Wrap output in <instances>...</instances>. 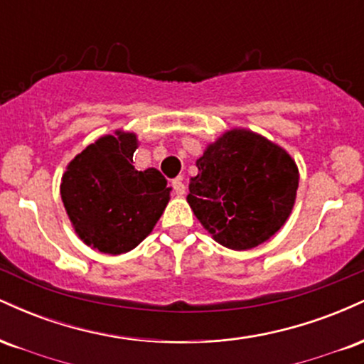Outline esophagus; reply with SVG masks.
Segmentation results:
<instances>
[{"instance_id":"esophagus-1","label":"esophagus","mask_w":364,"mask_h":364,"mask_svg":"<svg viewBox=\"0 0 364 364\" xmlns=\"http://www.w3.org/2000/svg\"><path fill=\"white\" fill-rule=\"evenodd\" d=\"M173 188H174V191H176L178 196H183V195L186 193V186H185V183H183L181 178L174 179V181H173Z\"/></svg>"}]
</instances>
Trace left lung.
Returning a JSON list of instances; mask_svg holds the SVG:
<instances>
[{"instance_id": "left-lung-1", "label": "left lung", "mask_w": 364, "mask_h": 364, "mask_svg": "<svg viewBox=\"0 0 364 364\" xmlns=\"http://www.w3.org/2000/svg\"><path fill=\"white\" fill-rule=\"evenodd\" d=\"M186 200L219 245L236 252L265 243L286 224L299 171L277 144L246 128L223 133L196 159Z\"/></svg>"}]
</instances>
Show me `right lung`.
<instances>
[{
    "mask_svg": "<svg viewBox=\"0 0 364 364\" xmlns=\"http://www.w3.org/2000/svg\"><path fill=\"white\" fill-rule=\"evenodd\" d=\"M135 133L116 129L82 150L66 166L61 200L75 232L90 248L121 255L152 232L171 188L156 168L136 171Z\"/></svg>",
    "mask_w": 364,
    "mask_h": 364,
    "instance_id": "add662e5",
    "label": "right lung"
}]
</instances>
